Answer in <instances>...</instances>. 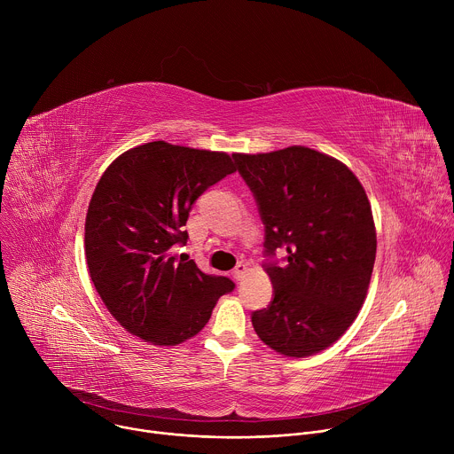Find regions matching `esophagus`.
I'll return each instance as SVG.
<instances>
[{
    "label": "esophagus",
    "mask_w": 454,
    "mask_h": 454,
    "mask_svg": "<svg viewBox=\"0 0 454 454\" xmlns=\"http://www.w3.org/2000/svg\"><path fill=\"white\" fill-rule=\"evenodd\" d=\"M246 271H247L246 264H244V262H239V264L235 266V270H233V278H235V280H240V278H244Z\"/></svg>",
    "instance_id": "34e87169"
}]
</instances>
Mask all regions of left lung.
I'll return each instance as SVG.
<instances>
[{"label": "left lung", "instance_id": "left-lung-1", "mask_svg": "<svg viewBox=\"0 0 454 454\" xmlns=\"http://www.w3.org/2000/svg\"><path fill=\"white\" fill-rule=\"evenodd\" d=\"M233 158L266 226V254L287 251L284 268L266 266L275 298L251 314L253 329L287 357L325 350L370 286L377 235L366 192L345 163L309 147Z\"/></svg>", "mask_w": 454, "mask_h": 454}]
</instances>
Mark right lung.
I'll use <instances>...</instances> for the list:
<instances>
[{"label":"right lung","instance_id":"obj_1","mask_svg":"<svg viewBox=\"0 0 454 454\" xmlns=\"http://www.w3.org/2000/svg\"><path fill=\"white\" fill-rule=\"evenodd\" d=\"M235 172L226 153L149 142L120 154L91 196L84 249L104 305L133 336L174 347L196 336L235 284L176 247L201 193Z\"/></svg>","mask_w":454,"mask_h":454}]
</instances>
